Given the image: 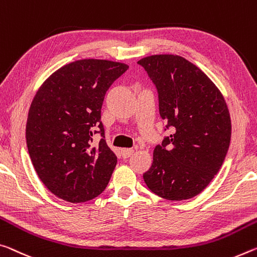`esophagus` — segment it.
I'll return each mask as SVG.
<instances>
[{"mask_svg": "<svg viewBox=\"0 0 257 257\" xmlns=\"http://www.w3.org/2000/svg\"><path fill=\"white\" fill-rule=\"evenodd\" d=\"M134 152H135V151H134L133 149H122L121 150V156H122V158L125 159V158L132 157Z\"/></svg>", "mask_w": 257, "mask_h": 257, "instance_id": "34e87169", "label": "esophagus"}]
</instances>
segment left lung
Here are the masks:
<instances>
[{"label":"left lung","instance_id":"1","mask_svg":"<svg viewBox=\"0 0 257 257\" xmlns=\"http://www.w3.org/2000/svg\"><path fill=\"white\" fill-rule=\"evenodd\" d=\"M159 95V112L174 133L157 145L143 175L159 197L181 201L198 195L218 173L231 140L225 99L208 76L177 55H153L137 62Z\"/></svg>","mask_w":257,"mask_h":257}]
</instances>
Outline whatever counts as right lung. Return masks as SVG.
<instances>
[{
	"mask_svg": "<svg viewBox=\"0 0 257 257\" xmlns=\"http://www.w3.org/2000/svg\"><path fill=\"white\" fill-rule=\"evenodd\" d=\"M128 65L80 59L44 81L28 111L26 143L40 180L56 197L79 203L106 189L116 166L100 121L105 93ZM99 128V131H95ZM100 132L98 144L93 133Z\"/></svg>",
	"mask_w": 257,
	"mask_h": 257,
	"instance_id": "1",
	"label": "right lung"
}]
</instances>
